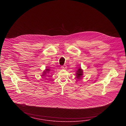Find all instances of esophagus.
Listing matches in <instances>:
<instances>
[{
  "label": "esophagus",
  "mask_w": 126,
  "mask_h": 126,
  "mask_svg": "<svg viewBox=\"0 0 126 126\" xmlns=\"http://www.w3.org/2000/svg\"><path fill=\"white\" fill-rule=\"evenodd\" d=\"M61 68L62 70H65V69H67V66L66 65H63V66H61Z\"/></svg>",
  "instance_id": "esophagus-1"
}]
</instances>
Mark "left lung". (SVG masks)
<instances>
[{
    "mask_svg": "<svg viewBox=\"0 0 126 126\" xmlns=\"http://www.w3.org/2000/svg\"><path fill=\"white\" fill-rule=\"evenodd\" d=\"M83 70L81 67H79L78 69L76 72V76L77 79H81V78L83 77Z\"/></svg>",
    "mask_w": 126,
    "mask_h": 126,
    "instance_id": "left-lung-1",
    "label": "left lung"
}]
</instances>
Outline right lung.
Instances as JSON below:
<instances>
[{"mask_svg":"<svg viewBox=\"0 0 126 126\" xmlns=\"http://www.w3.org/2000/svg\"><path fill=\"white\" fill-rule=\"evenodd\" d=\"M50 71H51V69H50L49 68H46V69H45V70H44V71L43 72V73H42V76H45V75H46L47 74L49 73Z\"/></svg>","mask_w":126,"mask_h":126,"instance_id":"add662e5","label":"right lung"}]
</instances>
